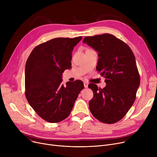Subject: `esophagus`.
I'll list each match as a JSON object with an SVG mask.
<instances>
[{
	"label": "esophagus",
	"mask_w": 157,
	"mask_h": 157,
	"mask_svg": "<svg viewBox=\"0 0 157 157\" xmlns=\"http://www.w3.org/2000/svg\"><path fill=\"white\" fill-rule=\"evenodd\" d=\"M88 83H87V82H84V86L85 88H87L88 87Z\"/></svg>",
	"instance_id": "esophagus-1"
}]
</instances>
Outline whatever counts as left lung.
I'll return each instance as SVG.
<instances>
[{
  "label": "left lung",
  "instance_id": "8db88e82",
  "mask_svg": "<svg viewBox=\"0 0 157 157\" xmlns=\"http://www.w3.org/2000/svg\"><path fill=\"white\" fill-rule=\"evenodd\" d=\"M83 42L98 53L96 69L106 83L102 89L88 85L94 92L90 110L98 120L112 124L125 117L136 100L140 76L135 56L125 43L112 34L85 37Z\"/></svg>",
  "mask_w": 157,
  "mask_h": 157
}]
</instances>
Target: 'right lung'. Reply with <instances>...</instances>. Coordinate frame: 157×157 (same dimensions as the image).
I'll return each mask as SVG.
<instances>
[{"label": "right lung", "mask_w": 157, "mask_h": 157, "mask_svg": "<svg viewBox=\"0 0 157 157\" xmlns=\"http://www.w3.org/2000/svg\"><path fill=\"white\" fill-rule=\"evenodd\" d=\"M82 37H59L34 48L25 64V85L28 102L39 116L50 123L70 114L84 88L80 80L62 84V73L71 68L72 52Z\"/></svg>", "instance_id": "obj_1"}]
</instances>
